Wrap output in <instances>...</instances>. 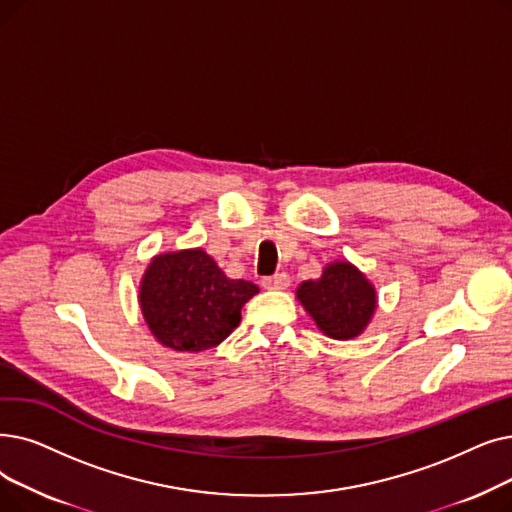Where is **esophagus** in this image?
Segmentation results:
<instances>
[{"label":"esophagus","instance_id":"1","mask_svg":"<svg viewBox=\"0 0 512 512\" xmlns=\"http://www.w3.org/2000/svg\"><path fill=\"white\" fill-rule=\"evenodd\" d=\"M261 286L268 288V291H284V288L291 286V276L280 272V274L263 278V280H261Z\"/></svg>","mask_w":512,"mask_h":512}]
</instances>
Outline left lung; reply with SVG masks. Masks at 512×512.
Segmentation results:
<instances>
[{
    "label": "left lung",
    "instance_id": "left-lung-1",
    "mask_svg": "<svg viewBox=\"0 0 512 512\" xmlns=\"http://www.w3.org/2000/svg\"><path fill=\"white\" fill-rule=\"evenodd\" d=\"M297 299L326 337L349 341L372 320L376 291L349 261L328 263L318 280L299 284Z\"/></svg>",
    "mask_w": 512,
    "mask_h": 512
}]
</instances>
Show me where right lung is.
I'll list each match as a JSON object with an SVG mask.
<instances>
[{
	"instance_id": "1",
	"label": "right lung",
	"mask_w": 512,
	"mask_h": 512,
	"mask_svg": "<svg viewBox=\"0 0 512 512\" xmlns=\"http://www.w3.org/2000/svg\"><path fill=\"white\" fill-rule=\"evenodd\" d=\"M259 288L232 280L203 249L157 255L140 282L142 316L161 345L205 351L240 324V309Z\"/></svg>"
}]
</instances>
